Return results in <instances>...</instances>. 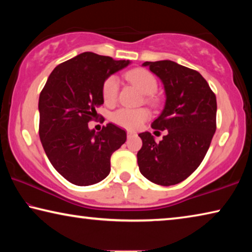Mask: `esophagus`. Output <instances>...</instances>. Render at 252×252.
Returning <instances> with one entry per match:
<instances>
[{"label": "esophagus", "instance_id": "esophagus-1", "mask_svg": "<svg viewBox=\"0 0 252 252\" xmlns=\"http://www.w3.org/2000/svg\"><path fill=\"white\" fill-rule=\"evenodd\" d=\"M126 135H127V138H131V136L135 135V133H134V132H132V131H127L126 132Z\"/></svg>", "mask_w": 252, "mask_h": 252}]
</instances>
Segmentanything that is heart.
Returning <instances> with one entry per match:
<instances>
[{"instance_id":"b5f03b06","label":"heart","mask_w":252,"mask_h":252,"mask_svg":"<svg viewBox=\"0 0 252 252\" xmlns=\"http://www.w3.org/2000/svg\"><path fill=\"white\" fill-rule=\"evenodd\" d=\"M126 79L144 94H152L157 91L158 82L155 75L146 69H133L126 73ZM119 93V79L116 75L106 78L102 85V97L106 104H113L117 101ZM112 121L127 130L139 129L144 122L150 119V112L148 109H129L121 108L114 111L111 116Z\"/></svg>"}]
</instances>
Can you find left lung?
<instances>
[{
	"mask_svg": "<svg viewBox=\"0 0 252 252\" xmlns=\"http://www.w3.org/2000/svg\"><path fill=\"white\" fill-rule=\"evenodd\" d=\"M142 65L150 67L164 85V109L151 126L168 130V134L160 142L150 132L139 134V169L156 185L173 186L191 176L207 155L217 129L216 94L198 71L170 60Z\"/></svg>",
	"mask_w": 252,
	"mask_h": 252,
	"instance_id": "left-lung-1",
	"label": "left lung"
}]
</instances>
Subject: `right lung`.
<instances>
[{
  "mask_svg": "<svg viewBox=\"0 0 252 252\" xmlns=\"http://www.w3.org/2000/svg\"><path fill=\"white\" fill-rule=\"evenodd\" d=\"M129 60L84 52L59 64L39 99V134L54 169L75 186H91L110 173V159L126 140L125 130L108 123L100 132L88 123L103 104L102 85Z\"/></svg>",
  "mask_w": 252,
  "mask_h": 252,
  "instance_id": "add662e5",
  "label": "right lung"
}]
</instances>
